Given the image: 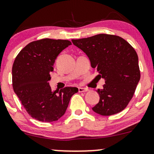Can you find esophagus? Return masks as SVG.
<instances>
[{
	"label": "esophagus",
	"instance_id": "esophagus-1",
	"mask_svg": "<svg viewBox=\"0 0 154 154\" xmlns=\"http://www.w3.org/2000/svg\"><path fill=\"white\" fill-rule=\"evenodd\" d=\"M88 90V88H83V87H79V88H78L79 92H84V91H87Z\"/></svg>",
	"mask_w": 154,
	"mask_h": 154
}]
</instances>
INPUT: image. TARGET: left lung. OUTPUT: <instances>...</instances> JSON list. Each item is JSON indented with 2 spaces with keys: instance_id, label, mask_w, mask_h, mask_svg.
I'll return each instance as SVG.
<instances>
[{
  "instance_id": "1",
  "label": "left lung",
  "mask_w": 154,
  "mask_h": 154,
  "mask_svg": "<svg viewBox=\"0 0 154 154\" xmlns=\"http://www.w3.org/2000/svg\"><path fill=\"white\" fill-rule=\"evenodd\" d=\"M104 79L102 89H97L98 103L92 108L97 114L108 116L125 109L134 94L140 80L139 58L134 48L118 35L97 34L72 39Z\"/></svg>"
}]
</instances>
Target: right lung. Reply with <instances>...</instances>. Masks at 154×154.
<instances>
[{"label": "right lung", "mask_w": 154, "mask_h": 154, "mask_svg": "<svg viewBox=\"0 0 154 154\" xmlns=\"http://www.w3.org/2000/svg\"><path fill=\"white\" fill-rule=\"evenodd\" d=\"M71 45L68 40L43 38L23 48L12 66L13 90L27 113L43 122L59 120L66 112L77 87L52 91L50 73L59 54Z\"/></svg>", "instance_id": "add662e5"}]
</instances>
